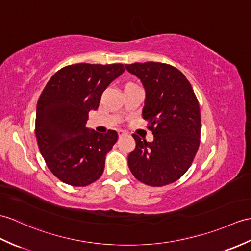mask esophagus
<instances>
[{"label": "esophagus", "instance_id": "esophagus-1", "mask_svg": "<svg viewBox=\"0 0 251 251\" xmlns=\"http://www.w3.org/2000/svg\"><path fill=\"white\" fill-rule=\"evenodd\" d=\"M118 133H119V136H120V137H123V136H125V135H126V132H125L124 130H119V131H118Z\"/></svg>", "mask_w": 251, "mask_h": 251}]
</instances>
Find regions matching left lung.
I'll use <instances>...</instances> for the list:
<instances>
[{"label": "left lung", "instance_id": "8db88e82", "mask_svg": "<svg viewBox=\"0 0 251 251\" xmlns=\"http://www.w3.org/2000/svg\"><path fill=\"white\" fill-rule=\"evenodd\" d=\"M145 91L142 116L154 140L132 135L136 149L128 167L137 179L154 187L176 182L188 170L200 144L201 115L194 90L178 69L158 62L125 65Z\"/></svg>", "mask_w": 251, "mask_h": 251}]
</instances>
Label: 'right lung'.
Masks as SVG:
<instances>
[{
    "mask_svg": "<svg viewBox=\"0 0 251 251\" xmlns=\"http://www.w3.org/2000/svg\"><path fill=\"white\" fill-rule=\"evenodd\" d=\"M124 72L122 64H74L56 72L45 86L35 133L47 166L62 182L83 187L101 176L118 132L99 133L87 128L86 122L102 92Z\"/></svg>",
    "mask_w": 251,
    "mask_h": 251,
    "instance_id": "right-lung-1",
    "label": "right lung"
}]
</instances>
